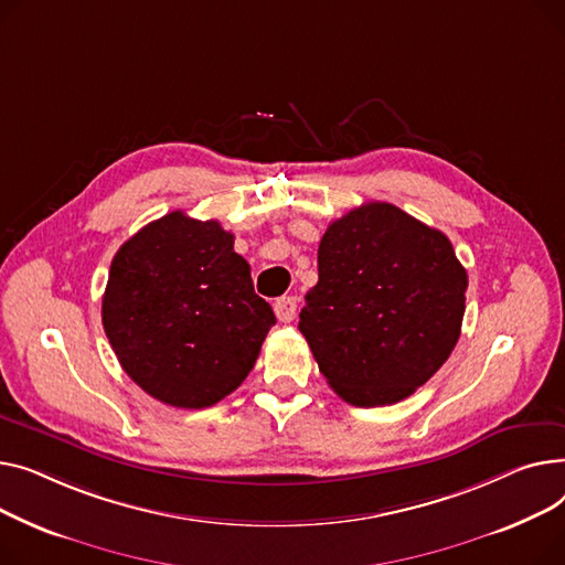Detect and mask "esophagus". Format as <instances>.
Listing matches in <instances>:
<instances>
[{"mask_svg": "<svg viewBox=\"0 0 565 565\" xmlns=\"http://www.w3.org/2000/svg\"><path fill=\"white\" fill-rule=\"evenodd\" d=\"M274 312L282 323H289L296 317V296H282L274 303Z\"/></svg>", "mask_w": 565, "mask_h": 565, "instance_id": "obj_1", "label": "esophagus"}]
</instances>
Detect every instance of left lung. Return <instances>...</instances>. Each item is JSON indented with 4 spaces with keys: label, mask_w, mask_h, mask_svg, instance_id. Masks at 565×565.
<instances>
[{
    "label": "left lung",
    "mask_w": 565,
    "mask_h": 565,
    "mask_svg": "<svg viewBox=\"0 0 565 565\" xmlns=\"http://www.w3.org/2000/svg\"><path fill=\"white\" fill-rule=\"evenodd\" d=\"M317 262L298 330L347 404H396L443 367L468 289L447 235L390 203H367L328 225Z\"/></svg>",
    "instance_id": "left-lung-1"
}]
</instances>
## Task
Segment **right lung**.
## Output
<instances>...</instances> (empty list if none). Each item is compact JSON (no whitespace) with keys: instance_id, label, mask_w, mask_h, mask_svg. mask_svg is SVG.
Wrapping results in <instances>:
<instances>
[{"instance_id":"1","label":"right lung","mask_w":565,"mask_h":565,"mask_svg":"<svg viewBox=\"0 0 565 565\" xmlns=\"http://www.w3.org/2000/svg\"><path fill=\"white\" fill-rule=\"evenodd\" d=\"M274 323L218 221L171 212L111 259L105 333L125 374L161 404L198 411L235 392Z\"/></svg>"}]
</instances>
